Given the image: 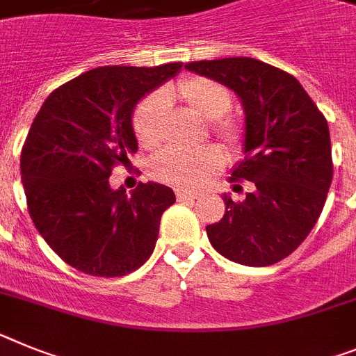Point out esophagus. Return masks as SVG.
<instances>
[{
    "mask_svg": "<svg viewBox=\"0 0 356 356\" xmlns=\"http://www.w3.org/2000/svg\"><path fill=\"white\" fill-rule=\"evenodd\" d=\"M198 193H194L191 189H176V198L178 200H194L198 198Z\"/></svg>",
    "mask_w": 356,
    "mask_h": 356,
    "instance_id": "esophagus-1",
    "label": "esophagus"
}]
</instances>
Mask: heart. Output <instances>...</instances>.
Wrapping results in <instances>:
<instances>
[{"label": "heart", "instance_id": "b5f03b06", "mask_svg": "<svg viewBox=\"0 0 356 356\" xmlns=\"http://www.w3.org/2000/svg\"><path fill=\"white\" fill-rule=\"evenodd\" d=\"M178 95L194 113L211 122V129L218 138L234 151L245 144V126L239 118L232 117V91L223 83L211 77H187L176 86ZM172 90H163L145 97L133 113V129L138 142L147 147L156 145L163 135V111ZM225 154L218 145H205L202 149H163L149 162V172L154 180L163 184L193 189L209 181L223 169Z\"/></svg>", "mask_w": 356, "mask_h": 356}]
</instances>
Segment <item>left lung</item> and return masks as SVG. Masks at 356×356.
Returning a JSON list of instances; mask_svg holds the SVG:
<instances>
[{
    "label": "left lung",
    "mask_w": 356,
    "mask_h": 356,
    "mask_svg": "<svg viewBox=\"0 0 356 356\" xmlns=\"http://www.w3.org/2000/svg\"><path fill=\"white\" fill-rule=\"evenodd\" d=\"M185 68L216 79L239 95L247 117L245 160L229 178L252 181L247 198L225 194V216L207 227L227 259L268 266L308 238L333 178L326 117L293 75L252 57L193 60Z\"/></svg>",
    "instance_id": "left-lung-1"
}]
</instances>
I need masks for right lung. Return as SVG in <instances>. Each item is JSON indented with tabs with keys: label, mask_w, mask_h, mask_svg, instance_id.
Returning a JSON list of instances; mask_svg holds the SVG:
<instances>
[{
	"label": "right lung",
	"mask_w": 356,
	"mask_h": 356,
	"mask_svg": "<svg viewBox=\"0 0 356 356\" xmlns=\"http://www.w3.org/2000/svg\"><path fill=\"white\" fill-rule=\"evenodd\" d=\"M181 68L100 66L48 95L21 149V178L35 229L60 259L95 277H120L153 254L171 187H109L113 167L136 153V102Z\"/></svg>",
	"instance_id": "add662e5"
}]
</instances>
